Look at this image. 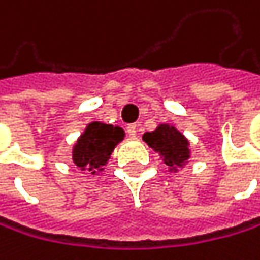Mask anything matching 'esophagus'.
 Listing matches in <instances>:
<instances>
[{
    "label": "esophagus",
    "instance_id": "obj_1",
    "mask_svg": "<svg viewBox=\"0 0 260 260\" xmlns=\"http://www.w3.org/2000/svg\"><path fill=\"white\" fill-rule=\"evenodd\" d=\"M126 133H127L129 137H136V136H137V126H136V124H129V126L126 127Z\"/></svg>",
    "mask_w": 260,
    "mask_h": 260
}]
</instances>
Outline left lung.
I'll return each mask as SVG.
<instances>
[{"label": "left lung", "mask_w": 260, "mask_h": 260, "mask_svg": "<svg viewBox=\"0 0 260 260\" xmlns=\"http://www.w3.org/2000/svg\"><path fill=\"white\" fill-rule=\"evenodd\" d=\"M144 142L159 155L163 163L171 173H177L179 168H184L190 159V142L188 139L173 124H158L155 131L142 136Z\"/></svg>", "instance_id": "8db88e82"}]
</instances>
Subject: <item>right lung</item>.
I'll list each match as a JSON object with an SVG mask.
<instances>
[{
    "label": "right lung",
    "instance_id": "add662e5",
    "mask_svg": "<svg viewBox=\"0 0 260 260\" xmlns=\"http://www.w3.org/2000/svg\"><path fill=\"white\" fill-rule=\"evenodd\" d=\"M124 139L123 127L92 121L86 126L83 134L73 145L72 161L81 171H87L92 176L104 171L115 147Z\"/></svg>",
    "mask_w": 260,
    "mask_h": 260
}]
</instances>
